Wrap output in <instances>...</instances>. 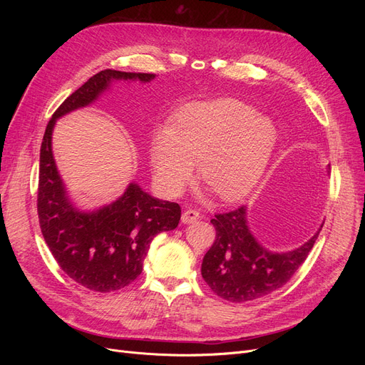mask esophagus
Masks as SVG:
<instances>
[{"label": "esophagus", "instance_id": "obj_1", "mask_svg": "<svg viewBox=\"0 0 365 365\" xmlns=\"http://www.w3.org/2000/svg\"><path fill=\"white\" fill-rule=\"evenodd\" d=\"M200 219V213L195 212V210H186V212L182 215V223L189 225V223H194Z\"/></svg>", "mask_w": 365, "mask_h": 365}]
</instances>
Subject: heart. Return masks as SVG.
I'll return each mask as SVG.
<instances>
[{
  "label": "heart",
  "instance_id": "b5f03b06",
  "mask_svg": "<svg viewBox=\"0 0 365 365\" xmlns=\"http://www.w3.org/2000/svg\"><path fill=\"white\" fill-rule=\"evenodd\" d=\"M277 145L274 123L235 99L185 108L173 124L152 136L153 179L167 197H178L194 176L223 201H237L256 186Z\"/></svg>",
  "mask_w": 365,
  "mask_h": 365
}]
</instances>
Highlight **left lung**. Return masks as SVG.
<instances>
[{
  "label": "left lung",
  "mask_w": 365,
  "mask_h": 365,
  "mask_svg": "<svg viewBox=\"0 0 365 365\" xmlns=\"http://www.w3.org/2000/svg\"><path fill=\"white\" fill-rule=\"evenodd\" d=\"M216 240L205 253L201 275L219 297L242 303L260 299L281 289L297 272L319 235L290 252H271L252 234L247 207L215 215ZM322 227V225H321Z\"/></svg>",
  "instance_id": "8db88e82"
}]
</instances>
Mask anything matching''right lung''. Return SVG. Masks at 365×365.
<instances>
[{
    "instance_id": "obj_1",
    "label": "right lung",
    "mask_w": 365,
    "mask_h": 365,
    "mask_svg": "<svg viewBox=\"0 0 365 365\" xmlns=\"http://www.w3.org/2000/svg\"><path fill=\"white\" fill-rule=\"evenodd\" d=\"M153 78L155 73L101 71L57 108L43 138L36 202L41 232L62 271L93 292H115L136 279L152 240L176 229L182 210L176 202L150 197L134 182L110 204L93 212L78 208L56 167L53 128L63 115L98 101L112 81L149 83Z\"/></svg>"
}]
</instances>
